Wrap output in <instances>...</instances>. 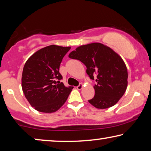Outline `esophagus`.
<instances>
[{"instance_id": "34e87169", "label": "esophagus", "mask_w": 151, "mask_h": 151, "mask_svg": "<svg viewBox=\"0 0 151 151\" xmlns=\"http://www.w3.org/2000/svg\"><path fill=\"white\" fill-rule=\"evenodd\" d=\"M76 88H77L78 90H81V88H83V84H82V83H80V84L78 85L77 87H76Z\"/></svg>"}]
</instances>
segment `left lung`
<instances>
[{
  "label": "left lung",
  "instance_id": "obj_1",
  "mask_svg": "<svg viewBox=\"0 0 151 151\" xmlns=\"http://www.w3.org/2000/svg\"><path fill=\"white\" fill-rule=\"evenodd\" d=\"M68 56L82 62L91 79L96 81L94 97L88 101L92 106L106 109L117 104L128 85L127 68L118 54L101 43H93L78 47Z\"/></svg>",
  "mask_w": 151,
  "mask_h": 151
}]
</instances>
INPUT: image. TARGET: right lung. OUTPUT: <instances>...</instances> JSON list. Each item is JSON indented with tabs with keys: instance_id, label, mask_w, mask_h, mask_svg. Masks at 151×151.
<instances>
[{
	"instance_id": "obj_1",
	"label": "right lung",
	"mask_w": 151,
	"mask_h": 151,
	"mask_svg": "<svg viewBox=\"0 0 151 151\" xmlns=\"http://www.w3.org/2000/svg\"><path fill=\"white\" fill-rule=\"evenodd\" d=\"M70 47L51 45L38 50L23 67L22 89L31 106L38 111L52 113L63 106L73 87L60 82V65Z\"/></svg>"
}]
</instances>
